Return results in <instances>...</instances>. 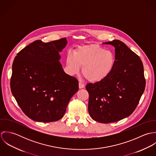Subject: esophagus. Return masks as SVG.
I'll use <instances>...</instances> for the list:
<instances>
[{
  "label": "esophagus",
  "mask_w": 156,
  "mask_h": 156,
  "mask_svg": "<svg viewBox=\"0 0 156 156\" xmlns=\"http://www.w3.org/2000/svg\"><path fill=\"white\" fill-rule=\"evenodd\" d=\"M79 87L80 89H82V88H83L85 87V85H84L83 83H81V82H79Z\"/></svg>",
  "instance_id": "1"
}]
</instances>
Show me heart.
I'll use <instances>...</instances> for the list:
<instances>
[{
	"label": "heart",
	"instance_id": "obj_1",
	"mask_svg": "<svg viewBox=\"0 0 156 156\" xmlns=\"http://www.w3.org/2000/svg\"><path fill=\"white\" fill-rule=\"evenodd\" d=\"M115 56L113 51L105 50L98 44L79 47L74 55L68 54L66 63L70 74H77L82 67V74L92 83L106 79L111 74L115 65Z\"/></svg>",
	"mask_w": 156,
	"mask_h": 156
}]
</instances>
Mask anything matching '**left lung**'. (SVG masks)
Returning <instances> with one entry per match:
<instances>
[{"instance_id": "8db88e82", "label": "left lung", "mask_w": 156, "mask_h": 156, "mask_svg": "<svg viewBox=\"0 0 156 156\" xmlns=\"http://www.w3.org/2000/svg\"><path fill=\"white\" fill-rule=\"evenodd\" d=\"M115 47V65L104 80L86 85L89 93L88 111L101 123L118 121L129 116L137 106L145 88L144 67L140 58L123 42L104 43Z\"/></svg>"}]
</instances>
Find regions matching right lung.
<instances>
[{
  "mask_svg": "<svg viewBox=\"0 0 156 156\" xmlns=\"http://www.w3.org/2000/svg\"><path fill=\"white\" fill-rule=\"evenodd\" d=\"M66 38L43 43L37 40L16 56L10 86L23 112L31 119L56 121L65 114L68 104L79 89L78 80L66 74L59 53Z\"/></svg>",
  "mask_w": 156,
  "mask_h": 156,
  "instance_id": "obj_1",
  "label": "right lung"
}]
</instances>
